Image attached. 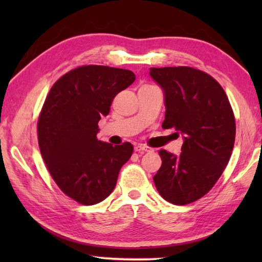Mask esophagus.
Returning a JSON list of instances; mask_svg holds the SVG:
<instances>
[{
  "instance_id": "1",
  "label": "esophagus",
  "mask_w": 262,
  "mask_h": 262,
  "mask_svg": "<svg viewBox=\"0 0 262 262\" xmlns=\"http://www.w3.org/2000/svg\"><path fill=\"white\" fill-rule=\"evenodd\" d=\"M135 151H137V152H141V154H143V152H151V151H152V149L150 148V147H148V145H144V144H137L136 147H135Z\"/></svg>"
}]
</instances>
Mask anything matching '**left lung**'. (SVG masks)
<instances>
[{"mask_svg": "<svg viewBox=\"0 0 262 262\" xmlns=\"http://www.w3.org/2000/svg\"><path fill=\"white\" fill-rule=\"evenodd\" d=\"M162 88L164 129L183 136L179 156L161 150L162 166L154 177L158 193L173 205L201 199L212 188L231 157L236 122L223 88L210 75L190 67L150 68Z\"/></svg>", "mask_w": 262, "mask_h": 262, "instance_id": "left-lung-1", "label": "left lung"}]
</instances>
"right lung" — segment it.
<instances>
[{"label": "right lung", "instance_id": "add662e5", "mask_svg": "<svg viewBox=\"0 0 262 262\" xmlns=\"http://www.w3.org/2000/svg\"><path fill=\"white\" fill-rule=\"evenodd\" d=\"M134 81L130 70L83 66L57 79L46 97L38 120L41 156L62 192L82 205L105 200L132 156L129 142L114 147L97 134L114 97Z\"/></svg>", "mask_w": 262, "mask_h": 262}]
</instances>
